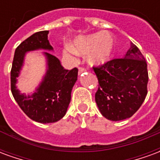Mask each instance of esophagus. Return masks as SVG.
<instances>
[{
	"label": "esophagus",
	"instance_id": "esophagus-1",
	"mask_svg": "<svg viewBox=\"0 0 160 160\" xmlns=\"http://www.w3.org/2000/svg\"><path fill=\"white\" fill-rule=\"evenodd\" d=\"M85 71H86V69L83 68H79V74H81V73H84Z\"/></svg>",
	"mask_w": 160,
	"mask_h": 160
}]
</instances>
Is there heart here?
I'll return each instance as SVG.
<instances>
[{
	"mask_svg": "<svg viewBox=\"0 0 160 160\" xmlns=\"http://www.w3.org/2000/svg\"><path fill=\"white\" fill-rule=\"evenodd\" d=\"M115 50V39L108 32H95L76 38L64 51L66 56H87L88 62L101 66L109 62Z\"/></svg>",
	"mask_w": 160,
	"mask_h": 160,
	"instance_id": "heart-1",
	"label": "heart"
}]
</instances>
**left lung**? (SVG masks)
Masks as SVG:
<instances>
[{
	"label": "left lung",
	"mask_w": 160,
	"mask_h": 160,
	"mask_svg": "<svg viewBox=\"0 0 160 160\" xmlns=\"http://www.w3.org/2000/svg\"><path fill=\"white\" fill-rule=\"evenodd\" d=\"M93 70L99 84L95 101L101 114L115 122L131 118L148 94V64L140 49L131 42L123 58Z\"/></svg>",
	"instance_id": "8db88e82"
}]
</instances>
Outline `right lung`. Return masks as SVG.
I'll use <instances>...</instances> for the list:
<instances>
[{
    "label": "right lung",
    "instance_id": "obj_1",
    "mask_svg": "<svg viewBox=\"0 0 160 160\" xmlns=\"http://www.w3.org/2000/svg\"><path fill=\"white\" fill-rule=\"evenodd\" d=\"M49 31L32 34L19 44L14 52L11 69V91L14 99L26 115L40 123H51L65 116L71 100V92L78 77V69H65L58 58L45 52L47 69L42 81L32 94H21L17 88V78L23 66L25 54L43 49L53 51L48 40Z\"/></svg>",
    "mask_w": 160,
    "mask_h": 160
}]
</instances>
